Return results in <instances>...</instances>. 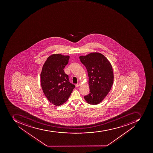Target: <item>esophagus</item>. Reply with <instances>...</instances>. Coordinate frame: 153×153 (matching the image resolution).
Wrapping results in <instances>:
<instances>
[{"label":"esophagus","mask_w":153,"mask_h":153,"mask_svg":"<svg viewBox=\"0 0 153 153\" xmlns=\"http://www.w3.org/2000/svg\"><path fill=\"white\" fill-rule=\"evenodd\" d=\"M81 85V83H77V84H76V85H75V86H76V87H78L79 86Z\"/></svg>","instance_id":"1"}]
</instances>
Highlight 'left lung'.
Returning a JSON list of instances; mask_svg holds the SVG:
<instances>
[{
  "label": "left lung",
  "instance_id": "obj_1",
  "mask_svg": "<svg viewBox=\"0 0 153 153\" xmlns=\"http://www.w3.org/2000/svg\"><path fill=\"white\" fill-rule=\"evenodd\" d=\"M79 59L86 68L90 91L84 97L87 103L99 104L110 91L114 82V73L110 62L99 52H91Z\"/></svg>",
  "mask_w": 153,
  "mask_h": 153
}]
</instances>
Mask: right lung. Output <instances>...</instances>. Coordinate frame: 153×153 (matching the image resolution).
Here are the masks:
<instances>
[{"label": "right lung", "mask_w": 153, "mask_h": 153, "mask_svg": "<svg viewBox=\"0 0 153 153\" xmlns=\"http://www.w3.org/2000/svg\"><path fill=\"white\" fill-rule=\"evenodd\" d=\"M69 59V55H51L43 65L40 74L43 93L48 101L57 106L67 101L75 88L74 85L69 82L68 75L63 70Z\"/></svg>", "instance_id": "add662e5"}]
</instances>
